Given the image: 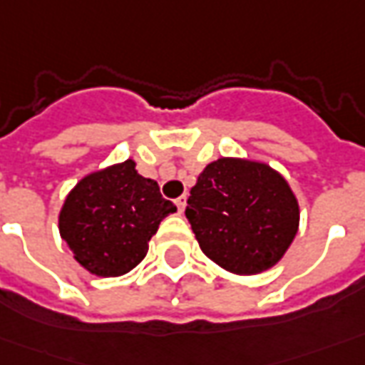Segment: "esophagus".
<instances>
[{
	"label": "esophagus",
	"mask_w": 365,
	"mask_h": 365,
	"mask_svg": "<svg viewBox=\"0 0 365 365\" xmlns=\"http://www.w3.org/2000/svg\"><path fill=\"white\" fill-rule=\"evenodd\" d=\"M185 207H187V197L177 198V208H178V212H185Z\"/></svg>",
	"instance_id": "esophagus-1"
}]
</instances>
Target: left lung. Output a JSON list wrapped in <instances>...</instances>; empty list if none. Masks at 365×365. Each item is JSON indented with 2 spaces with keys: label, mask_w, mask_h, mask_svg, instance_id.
Returning <instances> with one entry per match:
<instances>
[{
  "label": "left lung",
  "mask_w": 365,
  "mask_h": 365,
  "mask_svg": "<svg viewBox=\"0 0 365 365\" xmlns=\"http://www.w3.org/2000/svg\"><path fill=\"white\" fill-rule=\"evenodd\" d=\"M187 205L200 250L238 276L276 266L300 226V205L288 180L262 160H212L198 175Z\"/></svg>",
  "instance_id": "left-lung-1"
}]
</instances>
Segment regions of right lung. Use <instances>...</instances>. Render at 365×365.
I'll use <instances>...</instances> for the list:
<instances>
[{
	"mask_svg": "<svg viewBox=\"0 0 365 365\" xmlns=\"http://www.w3.org/2000/svg\"><path fill=\"white\" fill-rule=\"evenodd\" d=\"M133 158L93 170L69 190L59 210V235L93 276L130 272L149 252L160 220L177 212L157 180L139 175Z\"/></svg>",
	"mask_w": 365,
	"mask_h": 365,
	"instance_id": "right-lung-1",
	"label": "right lung"
}]
</instances>
